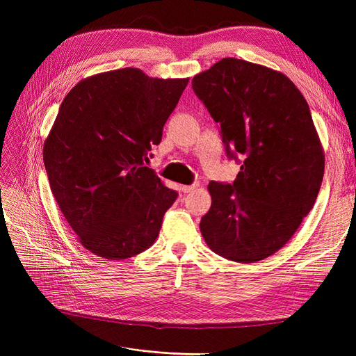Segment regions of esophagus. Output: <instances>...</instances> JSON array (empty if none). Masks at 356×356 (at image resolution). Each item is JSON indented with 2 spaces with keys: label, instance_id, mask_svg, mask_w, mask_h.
Here are the masks:
<instances>
[{
  "label": "esophagus",
  "instance_id": "esophagus-1",
  "mask_svg": "<svg viewBox=\"0 0 356 356\" xmlns=\"http://www.w3.org/2000/svg\"><path fill=\"white\" fill-rule=\"evenodd\" d=\"M197 186H199V184H191V186H182V187H181V191H182V193H191L193 190H196V188H197Z\"/></svg>",
  "mask_w": 356,
  "mask_h": 356
}]
</instances>
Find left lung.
Segmentation results:
<instances>
[{
  "label": "left lung",
  "instance_id": "obj_1",
  "mask_svg": "<svg viewBox=\"0 0 356 356\" xmlns=\"http://www.w3.org/2000/svg\"><path fill=\"white\" fill-rule=\"evenodd\" d=\"M191 86L220 124L227 156L243 160L232 184L209 182L203 239L227 260H264L293 238L324 178L309 105L282 72L236 58L195 75Z\"/></svg>",
  "mask_w": 356,
  "mask_h": 356
}]
</instances>
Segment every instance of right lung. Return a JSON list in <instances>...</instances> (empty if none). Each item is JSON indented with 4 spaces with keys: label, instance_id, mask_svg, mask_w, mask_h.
<instances>
[{
    "label": "right lung",
    "instance_id": "1",
    "mask_svg": "<svg viewBox=\"0 0 356 356\" xmlns=\"http://www.w3.org/2000/svg\"><path fill=\"white\" fill-rule=\"evenodd\" d=\"M188 79L123 68L81 80L42 148L50 188L86 250L124 260L148 250L178 197L145 166Z\"/></svg>",
    "mask_w": 356,
    "mask_h": 356
}]
</instances>
